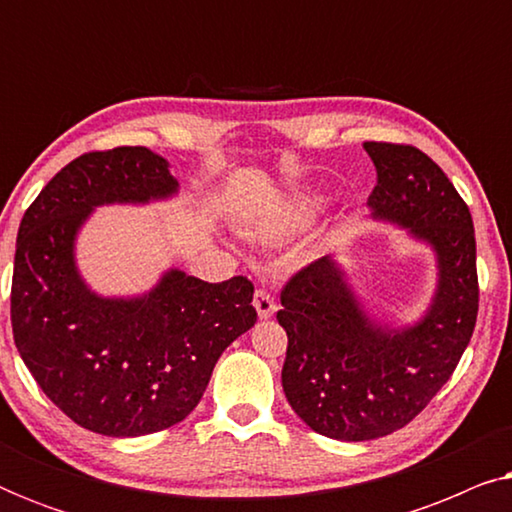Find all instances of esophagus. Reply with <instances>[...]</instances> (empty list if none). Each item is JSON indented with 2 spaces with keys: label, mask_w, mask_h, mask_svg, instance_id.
Returning <instances> with one entry per match:
<instances>
[{
  "label": "esophagus",
  "mask_w": 512,
  "mask_h": 512,
  "mask_svg": "<svg viewBox=\"0 0 512 512\" xmlns=\"http://www.w3.org/2000/svg\"><path fill=\"white\" fill-rule=\"evenodd\" d=\"M254 307H256V312H258V319H270L272 314L277 312L275 298H272L265 289H256V293H254Z\"/></svg>",
  "instance_id": "esophagus-1"
}]
</instances>
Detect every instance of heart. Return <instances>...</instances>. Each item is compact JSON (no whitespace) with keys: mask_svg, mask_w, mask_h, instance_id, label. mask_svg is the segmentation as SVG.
I'll list each match as a JSON object with an SVG mask.
<instances>
[{"mask_svg":"<svg viewBox=\"0 0 512 512\" xmlns=\"http://www.w3.org/2000/svg\"><path fill=\"white\" fill-rule=\"evenodd\" d=\"M317 209H319V200L314 198L300 200L296 205V212H293V221H296L298 226H307V223L317 216Z\"/></svg>","mask_w":512,"mask_h":512,"instance_id":"obj_1","label":"heart"}]
</instances>
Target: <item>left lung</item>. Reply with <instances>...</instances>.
<instances>
[{"label": "left lung", "mask_w": 512, "mask_h": 512, "mask_svg": "<svg viewBox=\"0 0 512 512\" xmlns=\"http://www.w3.org/2000/svg\"><path fill=\"white\" fill-rule=\"evenodd\" d=\"M377 170L368 198L375 221L408 230L436 256V291L415 324L370 317L331 256L291 277L279 326L289 335L282 387L293 412L326 438L389 436L450 380L478 317L475 230L445 172L415 146L366 142Z\"/></svg>", "instance_id": "8db88e82"}]
</instances>
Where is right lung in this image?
I'll return each mask as SVG.
<instances>
[{
    "label": "right lung",
    "instance_id": "add662e5",
    "mask_svg": "<svg viewBox=\"0 0 512 512\" xmlns=\"http://www.w3.org/2000/svg\"><path fill=\"white\" fill-rule=\"evenodd\" d=\"M170 163L144 146L83 153L48 181L18 228L11 326L44 394L83 429L137 438L179 424L230 342L256 324L247 277L209 284L167 270L142 296H100L76 265L95 207L174 198Z\"/></svg>",
    "mask_w": 512,
    "mask_h": 512
}]
</instances>
